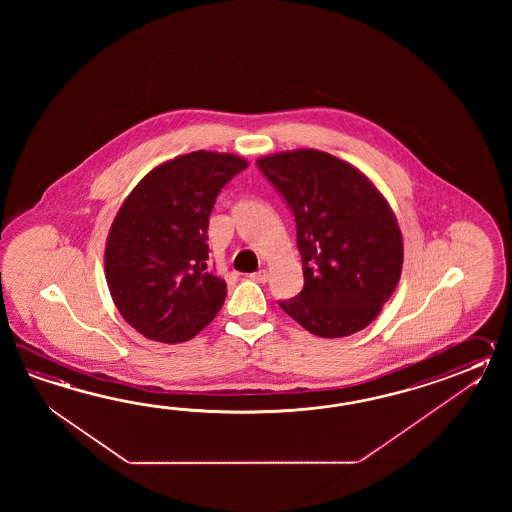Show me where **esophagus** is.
I'll list each match as a JSON object with an SVG mask.
<instances>
[{"mask_svg":"<svg viewBox=\"0 0 512 512\" xmlns=\"http://www.w3.org/2000/svg\"><path fill=\"white\" fill-rule=\"evenodd\" d=\"M251 280L258 283L269 282V272L265 271V269H260V271L252 272Z\"/></svg>","mask_w":512,"mask_h":512,"instance_id":"obj_1","label":"esophagus"}]
</instances>
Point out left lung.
I'll use <instances>...</instances> for the list:
<instances>
[{
  "label": "left lung",
  "instance_id": "obj_1",
  "mask_svg": "<svg viewBox=\"0 0 512 512\" xmlns=\"http://www.w3.org/2000/svg\"><path fill=\"white\" fill-rule=\"evenodd\" d=\"M256 164L293 210L302 254L304 289L280 307L316 337L370 326L403 271V236L386 197L359 168L313 148Z\"/></svg>",
  "mask_w": 512,
  "mask_h": 512
}]
</instances>
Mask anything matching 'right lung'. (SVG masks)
Returning a JSON list of instances; mask_svg holds the SVG:
<instances>
[{"label":"right lung","mask_w":512,"mask_h":512,"mask_svg":"<svg viewBox=\"0 0 512 512\" xmlns=\"http://www.w3.org/2000/svg\"><path fill=\"white\" fill-rule=\"evenodd\" d=\"M247 166L234 153H186L155 166L124 199L104 269L120 315L142 337L186 342L218 315L227 283L207 269L208 216Z\"/></svg>","instance_id":"obj_1"}]
</instances>
